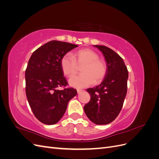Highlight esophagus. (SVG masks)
<instances>
[{"label":"esophagus","mask_w":159,"mask_h":159,"mask_svg":"<svg viewBox=\"0 0 159 159\" xmlns=\"http://www.w3.org/2000/svg\"><path fill=\"white\" fill-rule=\"evenodd\" d=\"M77 91H78V93H81V91H82V89H77Z\"/></svg>","instance_id":"esophagus-1"}]
</instances>
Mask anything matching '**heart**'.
Wrapping results in <instances>:
<instances>
[{
  "label": "heart",
  "mask_w": 159,
  "mask_h": 159,
  "mask_svg": "<svg viewBox=\"0 0 159 159\" xmlns=\"http://www.w3.org/2000/svg\"><path fill=\"white\" fill-rule=\"evenodd\" d=\"M61 70L64 75L72 77L81 68L80 75L71 78L69 83L71 87L75 88H85L94 84H99L104 80L107 74V65L99 58L97 52L89 48L81 49L74 52L72 57L64 55L60 61Z\"/></svg>",
  "instance_id": "heart-1"
}]
</instances>
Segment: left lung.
Segmentation results:
<instances>
[{
	"instance_id": "left-lung-1",
	"label": "left lung",
	"mask_w": 159,
	"mask_h": 159,
	"mask_svg": "<svg viewBox=\"0 0 159 159\" xmlns=\"http://www.w3.org/2000/svg\"><path fill=\"white\" fill-rule=\"evenodd\" d=\"M94 46L103 53L107 71L102 84L87 89L91 99L84 109L90 121L107 125L114 121L123 107L129 73L122 57L115 51L105 46Z\"/></svg>"
}]
</instances>
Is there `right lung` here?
Returning a JSON list of instances; mask_svg holds the SVG:
<instances>
[{
  "label": "right lung",
  "mask_w": 159,
  "mask_h": 159,
  "mask_svg": "<svg viewBox=\"0 0 159 159\" xmlns=\"http://www.w3.org/2000/svg\"><path fill=\"white\" fill-rule=\"evenodd\" d=\"M70 43L52 40L33 52L25 71L26 94L35 117L42 123L54 125L65 113L69 101L77 95L61 70V57L78 47Z\"/></svg>",
  "instance_id": "add662e5"
}]
</instances>
